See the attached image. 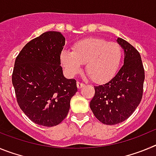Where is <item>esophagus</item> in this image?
I'll return each mask as SVG.
<instances>
[{"label": "esophagus", "mask_w": 156, "mask_h": 156, "mask_svg": "<svg viewBox=\"0 0 156 156\" xmlns=\"http://www.w3.org/2000/svg\"><path fill=\"white\" fill-rule=\"evenodd\" d=\"M76 86H77V88H79V89H80V88H82V87H84V84H83V83H82L77 82Z\"/></svg>", "instance_id": "34e87169"}]
</instances>
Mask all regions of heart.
I'll return each instance as SVG.
<instances>
[{
	"mask_svg": "<svg viewBox=\"0 0 156 156\" xmlns=\"http://www.w3.org/2000/svg\"><path fill=\"white\" fill-rule=\"evenodd\" d=\"M122 58V51L118 44L90 37L75 43L72 51L63 50L61 62L70 76L79 73L86 63V71L94 82L104 83L114 76Z\"/></svg>",
	"mask_w": 156,
	"mask_h": 156,
	"instance_id": "b5f03b06",
	"label": "heart"
}]
</instances>
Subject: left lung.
Instances as JSON below:
<instances>
[{
    "label": "left lung",
    "instance_id": "1",
    "mask_svg": "<svg viewBox=\"0 0 156 156\" xmlns=\"http://www.w3.org/2000/svg\"><path fill=\"white\" fill-rule=\"evenodd\" d=\"M116 41L124 51L123 65L109 81L94 87V97L90 102L94 116L106 125L128 119L142 98L144 70L140 54L122 38Z\"/></svg>",
    "mask_w": 156,
    "mask_h": 156
}]
</instances>
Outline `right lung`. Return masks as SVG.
I'll return each mask as SVG.
<instances>
[{
	"label": "right lung",
	"mask_w": 156,
	"mask_h": 156,
	"mask_svg": "<svg viewBox=\"0 0 156 156\" xmlns=\"http://www.w3.org/2000/svg\"><path fill=\"white\" fill-rule=\"evenodd\" d=\"M66 38L44 33L25 45L15 62L12 84L19 107L37 124H59L69 111L76 81L63 75L60 55Z\"/></svg>",
	"instance_id": "right-lung-1"
}]
</instances>
